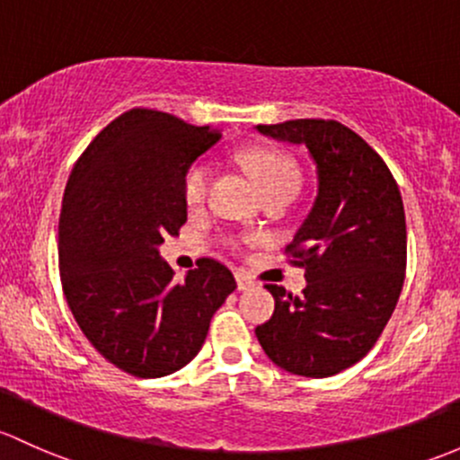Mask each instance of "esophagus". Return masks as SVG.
<instances>
[{
	"instance_id": "esophagus-1",
	"label": "esophagus",
	"mask_w": 460,
	"mask_h": 460,
	"mask_svg": "<svg viewBox=\"0 0 460 460\" xmlns=\"http://www.w3.org/2000/svg\"><path fill=\"white\" fill-rule=\"evenodd\" d=\"M235 282H238V291H246V288L253 287V279L246 273H235Z\"/></svg>"
}]
</instances>
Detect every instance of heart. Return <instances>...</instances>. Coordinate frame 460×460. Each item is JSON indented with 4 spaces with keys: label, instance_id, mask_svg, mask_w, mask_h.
Here are the masks:
<instances>
[{
    "label": "heart",
    "instance_id": "obj_1",
    "mask_svg": "<svg viewBox=\"0 0 460 460\" xmlns=\"http://www.w3.org/2000/svg\"><path fill=\"white\" fill-rule=\"evenodd\" d=\"M244 167L258 182L264 196H278V193H288L295 196L302 182L297 163L288 156L287 152L270 147H253L243 154ZM211 169L205 161H196L187 167L182 176V198L190 207H198L205 202L207 191H209Z\"/></svg>",
    "mask_w": 460,
    "mask_h": 460
}]
</instances>
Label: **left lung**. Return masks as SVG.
<instances>
[{"mask_svg":"<svg viewBox=\"0 0 460 460\" xmlns=\"http://www.w3.org/2000/svg\"><path fill=\"white\" fill-rule=\"evenodd\" d=\"M258 132L308 149L317 198L287 246L306 288L293 297L267 284L275 311L255 335L275 366L323 379L368 355L399 302L408 260L403 200L384 158L337 120H284Z\"/></svg>","mask_w":460,"mask_h":460,"instance_id":"1","label":"left lung"}]
</instances>
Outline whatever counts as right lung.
I'll list each match as a JSON object with an SVG mask.
<instances>
[{
	"label": "right lung",
	"mask_w": 460,
	"mask_h": 460,
	"mask_svg": "<svg viewBox=\"0 0 460 460\" xmlns=\"http://www.w3.org/2000/svg\"><path fill=\"white\" fill-rule=\"evenodd\" d=\"M217 138L209 125L134 108L96 134L67 178L61 287L90 344L128 375L156 379L190 364L235 291L217 260H198L185 282H173L158 255L187 222V167Z\"/></svg>",
	"instance_id": "right-lung-1"
}]
</instances>
